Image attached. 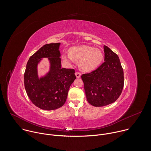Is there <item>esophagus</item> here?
Listing matches in <instances>:
<instances>
[{
  "label": "esophagus",
  "instance_id": "34e87169",
  "mask_svg": "<svg viewBox=\"0 0 151 151\" xmlns=\"http://www.w3.org/2000/svg\"><path fill=\"white\" fill-rule=\"evenodd\" d=\"M75 75H76V77L77 78H79V77L81 76V73L80 72H76L75 73Z\"/></svg>",
  "mask_w": 151,
  "mask_h": 151
}]
</instances>
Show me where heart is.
<instances>
[{
    "mask_svg": "<svg viewBox=\"0 0 151 151\" xmlns=\"http://www.w3.org/2000/svg\"><path fill=\"white\" fill-rule=\"evenodd\" d=\"M63 60L68 63L73 60L80 61L79 67L84 72H91L97 69L103 59L102 52L87 45L73 47L69 49V55L64 54Z\"/></svg>",
    "mask_w": 151,
    "mask_h": 151,
    "instance_id": "b5f03b06",
    "label": "heart"
}]
</instances>
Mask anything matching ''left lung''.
Instances as JSON below:
<instances>
[{
    "label": "left lung",
    "instance_id": "1",
    "mask_svg": "<svg viewBox=\"0 0 151 151\" xmlns=\"http://www.w3.org/2000/svg\"><path fill=\"white\" fill-rule=\"evenodd\" d=\"M103 48L104 62L96 70L81 76L87 100L96 107L115 102L124 87V72L118 55L107 46Z\"/></svg>",
    "mask_w": 151,
    "mask_h": 151
}]
</instances>
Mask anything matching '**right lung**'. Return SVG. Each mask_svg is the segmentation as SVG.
Masks as SVG:
<instances>
[{"label": "right lung", "instance_id": "add662e5", "mask_svg": "<svg viewBox=\"0 0 151 151\" xmlns=\"http://www.w3.org/2000/svg\"><path fill=\"white\" fill-rule=\"evenodd\" d=\"M60 43L46 44L32 55L28 62L24 75V87L28 97L39 108L51 111L65 103L68 91L76 79L75 70L61 68ZM44 58H48L50 70L44 76H38V64Z\"/></svg>", "mask_w": 151, "mask_h": 151}]
</instances>
